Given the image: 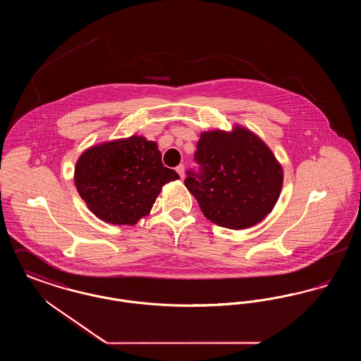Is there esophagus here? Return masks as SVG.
<instances>
[{"mask_svg": "<svg viewBox=\"0 0 361 361\" xmlns=\"http://www.w3.org/2000/svg\"><path fill=\"white\" fill-rule=\"evenodd\" d=\"M176 172L178 173V176H180L181 178H184V165L180 164V165L176 168Z\"/></svg>", "mask_w": 361, "mask_h": 361, "instance_id": "esophagus-1", "label": "esophagus"}]
</instances>
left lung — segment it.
<instances>
[{
	"label": "left lung",
	"instance_id": "left-lung-1",
	"mask_svg": "<svg viewBox=\"0 0 361 361\" xmlns=\"http://www.w3.org/2000/svg\"><path fill=\"white\" fill-rule=\"evenodd\" d=\"M193 159L197 169L187 171L184 183L208 221L247 228L275 207L283 169L269 147L249 130L203 133Z\"/></svg>",
	"mask_w": 361,
	"mask_h": 361
}]
</instances>
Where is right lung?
<instances>
[{
  "instance_id": "1",
  "label": "right lung",
  "mask_w": 361,
  "mask_h": 361,
  "mask_svg": "<svg viewBox=\"0 0 361 361\" xmlns=\"http://www.w3.org/2000/svg\"><path fill=\"white\" fill-rule=\"evenodd\" d=\"M178 178L164 166L157 143L137 135L87 149L74 172L80 196L97 218L130 226L150 212L166 183Z\"/></svg>"
}]
</instances>
